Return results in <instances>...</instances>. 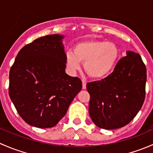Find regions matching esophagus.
I'll return each mask as SVG.
<instances>
[{"label": "esophagus", "mask_w": 153, "mask_h": 153, "mask_svg": "<svg viewBox=\"0 0 153 153\" xmlns=\"http://www.w3.org/2000/svg\"><path fill=\"white\" fill-rule=\"evenodd\" d=\"M82 88L84 89H85L86 88V81L85 80H82Z\"/></svg>", "instance_id": "obj_1"}]
</instances>
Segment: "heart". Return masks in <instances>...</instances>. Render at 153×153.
Returning <instances> with one entry per match:
<instances>
[{"instance_id":"heart-1","label":"heart","mask_w":153,"mask_h":153,"mask_svg":"<svg viewBox=\"0 0 153 153\" xmlns=\"http://www.w3.org/2000/svg\"><path fill=\"white\" fill-rule=\"evenodd\" d=\"M119 56V49L112 42L89 40L78 43L73 52L66 53V64L71 73L81 69L84 63V70L93 78H100L107 75L115 67Z\"/></svg>"}]
</instances>
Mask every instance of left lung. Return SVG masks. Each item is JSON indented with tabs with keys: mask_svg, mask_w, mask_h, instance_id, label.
Returning a JSON list of instances; mask_svg holds the SVG:
<instances>
[{
	"mask_svg": "<svg viewBox=\"0 0 153 153\" xmlns=\"http://www.w3.org/2000/svg\"><path fill=\"white\" fill-rule=\"evenodd\" d=\"M146 81V69L141 55L128 51L110 75L87 83L89 113L94 124L105 129L129 124L143 105Z\"/></svg>",
	"mask_w": 153,
	"mask_h": 153,
	"instance_id": "8db88e82",
	"label": "left lung"
}]
</instances>
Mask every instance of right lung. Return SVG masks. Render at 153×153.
<instances>
[{
    "instance_id": "obj_1",
    "label": "right lung",
    "mask_w": 153,
    "mask_h": 153,
    "mask_svg": "<svg viewBox=\"0 0 153 153\" xmlns=\"http://www.w3.org/2000/svg\"><path fill=\"white\" fill-rule=\"evenodd\" d=\"M63 35H46L24 46L10 71L9 95L26 123L53 127L66 115L82 82L65 72Z\"/></svg>"
}]
</instances>
